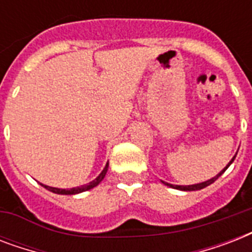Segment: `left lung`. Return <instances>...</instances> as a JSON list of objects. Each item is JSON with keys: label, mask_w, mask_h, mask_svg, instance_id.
I'll return each mask as SVG.
<instances>
[{"label": "left lung", "mask_w": 252, "mask_h": 252, "mask_svg": "<svg viewBox=\"0 0 252 252\" xmlns=\"http://www.w3.org/2000/svg\"><path fill=\"white\" fill-rule=\"evenodd\" d=\"M235 156H237V154H235ZM235 156H234V157H233V158H231V161L229 162V163H227L226 167H223V170H221V171H220L219 174H217V175L213 176V178H212V179L205 180V182H201V183H197V184H191V186H176V184L166 183V182H163V180H162V183L165 184V186H167V187L175 188V189H180V191H197V189H203V188L208 187V186H209V184L215 183L216 180L219 179L220 176L222 175L223 172L226 171V168L229 167V166H230L231 163H233V161H234V159H235Z\"/></svg>", "instance_id": "left-lung-1"}]
</instances>
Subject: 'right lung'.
<instances>
[{
	"label": "right lung",
	"instance_id": "right-lung-1",
	"mask_svg": "<svg viewBox=\"0 0 252 252\" xmlns=\"http://www.w3.org/2000/svg\"><path fill=\"white\" fill-rule=\"evenodd\" d=\"M107 170H108V162L106 163L104 168L102 170V172L99 174L96 178H95L93 182L90 183L84 184V186H81V187H74V188H70V189H63V188H56V187H49V186H45V184L40 183L45 189H48V191L53 192V193H57V195H77V193H81V192H85V191H89L91 188L96 187L103 179H104V176L107 174Z\"/></svg>",
	"mask_w": 252,
	"mask_h": 252
}]
</instances>
